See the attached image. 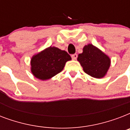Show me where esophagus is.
Segmentation results:
<instances>
[{"instance_id": "obj_1", "label": "esophagus", "mask_w": 130, "mask_h": 130, "mask_svg": "<svg viewBox=\"0 0 130 130\" xmlns=\"http://www.w3.org/2000/svg\"><path fill=\"white\" fill-rule=\"evenodd\" d=\"M77 54H73V55H71V58H72L73 60H75V59H77Z\"/></svg>"}]
</instances>
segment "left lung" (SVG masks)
Here are the masks:
<instances>
[{"label":"left lung","instance_id":"left-lung-1","mask_svg":"<svg viewBox=\"0 0 130 130\" xmlns=\"http://www.w3.org/2000/svg\"><path fill=\"white\" fill-rule=\"evenodd\" d=\"M77 61L85 73L96 78L104 77L111 64L109 57L92 44L84 47L83 53L79 54Z\"/></svg>","mask_w":130,"mask_h":130}]
</instances>
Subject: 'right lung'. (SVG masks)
Returning a JSON list of instances; mask_svg holds the SVG:
<instances>
[{"mask_svg":"<svg viewBox=\"0 0 130 130\" xmlns=\"http://www.w3.org/2000/svg\"><path fill=\"white\" fill-rule=\"evenodd\" d=\"M71 59L66 51L50 46L32 57L31 71L36 77L46 80L60 73Z\"/></svg>","mask_w":130,"mask_h":130,"instance_id":"add662e5","label":"right lung"}]
</instances>
